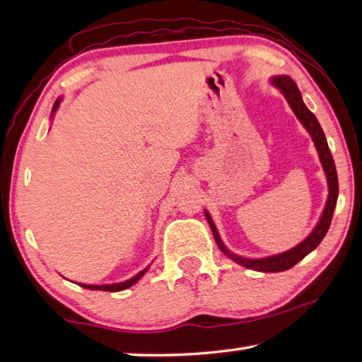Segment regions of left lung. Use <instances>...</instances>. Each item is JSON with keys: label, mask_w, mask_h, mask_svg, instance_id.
Instances as JSON below:
<instances>
[{"label": "left lung", "mask_w": 362, "mask_h": 362, "mask_svg": "<svg viewBox=\"0 0 362 362\" xmlns=\"http://www.w3.org/2000/svg\"><path fill=\"white\" fill-rule=\"evenodd\" d=\"M273 84L283 90V94L287 99V102H289L292 112L296 113L297 118L302 121V124L306 127V131L310 132V136L313 137L316 150H317V153H320V159L322 163L324 173H326L327 183H329V198H327L326 209H324V212H322L320 223L316 225L313 233H311V235L306 238L303 243H300L298 246H296L291 250H287V252L265 257V259H244V257L235 255L225 247V244L222 243V240H220L217 228H216V225H214L211 216L207 212H204L207 222H209V225H211L212 235H214V238H216L218 249L222 250L226 257H230L231 260L240 263V265L250 268V269H255V272H263V273L286 272V269H289L293 265H297V263L302 259H305V257L308 255L311 250H315L317 246H320V243L322 241V238L326 236V233L329 230L330 222H332L334 209L337 204V196H339V179H337L335 163H334L332 153H330V150H329L326 136H324V132L321 129L320 122H317V119H316V116L311 113L308 108H306V105L302 100V94H300V90L297 88V84L293 83V79H291L289 76H274Z\"/></svg>", "instance_id": "8db88e82"}]
</instances>
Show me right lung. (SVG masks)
<instances>
[{"mask_svg": "<svg viewBox=\"0 0 362 362\" xmlns=\"http://www.w3.org/2000/svg\"><path fill=\"white\" fill-rule=\"evenodd\" d=\"M59 102L60 100H56V103H54L52 107V112H56L57 107H59ZM146 269H148V267H146L145 269H142V272L137 273L136 276L124 281V283H118V284H103V286H88V284H79L81 287H84V289H90V291H107V292H118V291H122V289H127V287H131L132 284H136L137 281L144 276V274L146 273Z\"/></svg>", "mask_w": 362, "mask_h": 362, "instance_id": "right-lung-1", "label": "right lung"}]
</instances>
